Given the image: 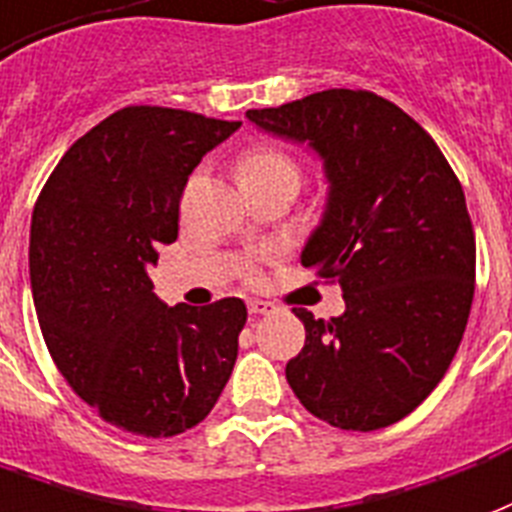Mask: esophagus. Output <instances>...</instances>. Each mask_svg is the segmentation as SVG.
<instances>
[{
    "mask_svg": "<svg viewBox=\"0 0 512 512\" xmlns=\"http://www.w3.org/2000/svg\"><path fill=\"white\" fill-rule=\"evenodd\" d=\"M248 311H251L253 316H270V313L278 311V305L267 300H251L248 302Z\"/></svg>",
    "mask_w": 512,
    "mask_h": 512,
    "instance_id": "1",
    "label": "esophagus"
}]
</instances>
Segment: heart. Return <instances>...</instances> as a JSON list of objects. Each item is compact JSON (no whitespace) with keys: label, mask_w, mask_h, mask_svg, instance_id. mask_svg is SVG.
<instances>
[{"label":"heart","mask_w":512,"mask_h":512,"mask_svg":"<svg viewBox=\"0 0 512 512\" xmlns=\"http://www.w3.org/2000/svg\"><path fill=\"white\" fill-rule=\"evenodd\" d=\"M240 177H286L300 185V166L283 149L261 144L240 160Z\"/></svg>","instance_id":"obj_1"}]
</instances>
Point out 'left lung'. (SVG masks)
<instances>
[{"label":"left lung","mask_w":512,"mask_h":512,"mask_svg":"<svg viewBox=\"0 0 512 512\" xmlns=\"http://www.w3.org/2000/svg\"><path fill=\"white\" fill-rule=\"evenodd\" d=\"M248 119L324 160L327 210L302 267L343 289L330 322L294 308L305 346L286 363L300 404L343 431H376L442 382L475 297L464 188L406 111L365 89H324Z\"/></svg>","instance_id":"1"}]
</instances>
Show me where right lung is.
<instances>
[{
    "instance_id": "add662e5",
    "label": "right lung",
    "mask_w": 512,
    "mask_h": 512,
    "mask_svg": "<svg viewBox=\"0 0 512 512\" xmlns=\"http://www.w3.org/2000/svg\"><path fill=\"white\" fill-rule=\"evenodd\" d=\"M240 122L128 106L67 149L37 196L29 278L59 374L106 423L163 439L199 425L237 360L240 297L163 305L149 264L179 231L190 171Z\"/></svg>"
}]
</instances>
